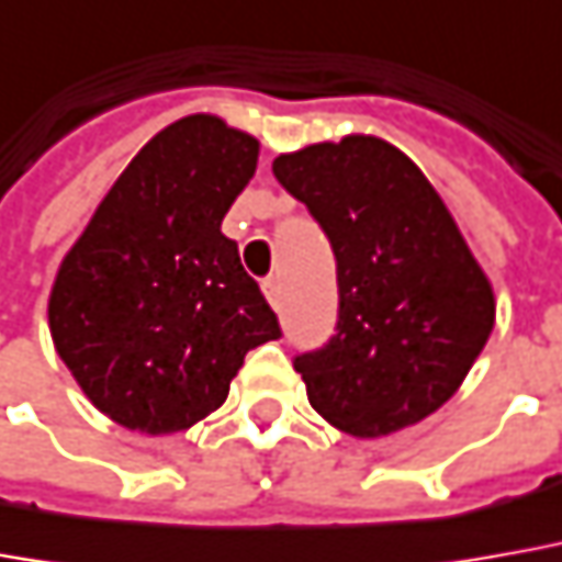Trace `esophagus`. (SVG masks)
Returning a JSON list of instances; mask_svg holds the SVG:
<instances>
[{"label":"esophagus","mask_w":562,"mask_h":562,"mask_svg":"<svg viewBox=\"0 0 562 562\" xmlns=\"http://www.w3.org/2000/svg\"><path fill=\"white\" fill-rule=\"evenodd\" d=\"M265 295H267V301H270V304H273V307H280L282 282L277 280V277H270V280H265Z\"/></svg>","instance_id":"obj_1"}]
</instances>
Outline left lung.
Here are the masks:
<instances>
[{
  "label": "left lung",
  "mask_w": 562,
  "mask_h": 562,
  "mask_svg": "<svg viewBox=\"0 0 562 562\" xmlns=\"http://www.w3.org/2000/svg\"><path fill=\"white\" fill-rule=\"evenodd\" d=\"M273 175L338 265L335 335L292 360L313 409L362 440L440 409L490 341L495 297L437 190L369 135L282 153Z\"/></svg>",
  "instance_id": "obj_1"
}]
</instances>
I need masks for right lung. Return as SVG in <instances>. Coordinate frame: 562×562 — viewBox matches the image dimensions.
Returning a JSON list of instances; mask_svg holds the SVG:
<instances>
[{"label":"right lung","instance_id":"obj_1","mask_svg":"<svg viewBox=\"0 0 562 562\" xmlns=\"http://www.w3.org/2000/svg\"><path fill=\"white\" fill-rule=\"evenodd\" d=\"M258 140L184 116L144 144L60 261L48 297L57 357L98 409L140 434L215 412L280 319L221 233Z\"/></svg>","mask_w":562,"mask_h":562}]
</instances>
